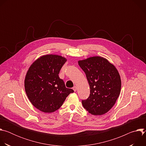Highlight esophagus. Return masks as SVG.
<instances>
[{"instance_id":"34e87169","label":"esophagus","mask_w":146,"mask_h":146,"mask_svg":"<svg viewBox=\"0 0 146 146\" xmlns=\"http://www.w3.org/2000/svg\"><path fill=\"white\" fill-rule=\"evenodd\" d=\"M73 91H74V92H76V91H77V87H76V86L73 87Z\"/></svg>"}]
</instances>
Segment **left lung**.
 I'll use <instances>...</instances> for the list:
<instances>
[{
    "label": "left lung",
    "mask_w": 146,
    "mask_h": 146,
    "mask_svg": "<svg viewBox=\"0 0 146 146\" xmlns=\"http://www.w3.org/2000/svg\"><path fill=\"white\" fill-rule=\"evenodd\" d=\"M78 63L86 74L90 94L82 105L89 113L101 115L114 105L121 91V80L114 65L106 58L95 56L80 60Z\"/></svg>",
    "instance_id": "left-lung-1"
}]
</instances>
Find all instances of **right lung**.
Returning <instances> with one entry per match:
<instances>
[{"instance_id":"right-lung-1","label":"right lung","mask_w":146,"mask_h":146,"mask_svg":"<svg viewBox=\"0 0 146 146\" xmlns=\"http://www.w3.org/2000/svg\"><path fill=\"white\" fill-rule=\"evenodd\" d=\"M66 60L60 55H45L37 58L29 67L24 81L25 92L31 103L41 111H55L74 92L66 88L58 75Z\"/></svg>"}]
</instances>
